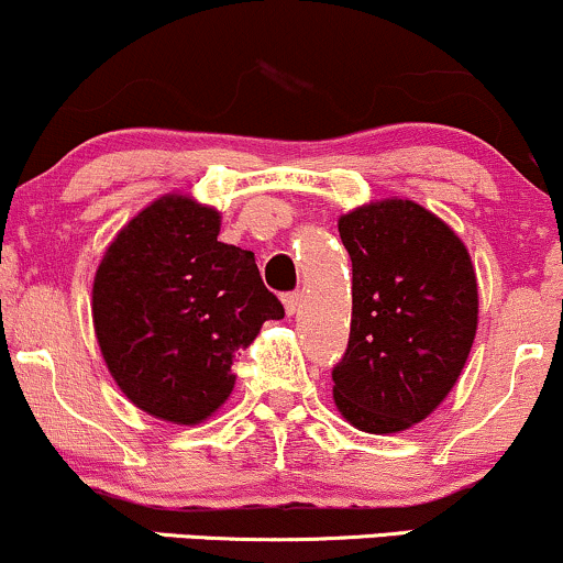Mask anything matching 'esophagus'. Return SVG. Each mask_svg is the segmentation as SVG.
Instances as JSON below:
<instances>
[{"label":"esophagus","instance_id":"34e87169","mask_svg":"<svg viewBox=\"0 0 563 563\" xmlns=\"http://www.w3.org/2000/svg\"><path fill=\"white\" fill-rule=\"evenodd\" d=\"M301 301H303V294H299V290L283 296V307H286L288 314H296V311L301 309Z\"/></svg>","mask_w":563,"mask_h":563}]
</instances>
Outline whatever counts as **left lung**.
<instances>
[{
    "label": "left lung",
    "mask_w": 563,
    "mask_h": 563,
    "mask_svg": "<svg viewBox=\"0 0 563 563\" xmlns=\"http://www.w3.org/2000/svg\"><path fill=\"white\" fill-rule=\"evenodd\" d=\"M354 269L349 349L333 367L335 406L364 432H401L449 396L477 333L470 252L409 199L338 220Z\"/></svg>",
    "instance_id": "obj_1"
}]
</instances>
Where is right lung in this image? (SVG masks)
<instances>
[{
  "mask_svg": "<svg viewBox=\"0 0 563 563\" xmlns=\"http://www.w3.org/2000/svg\"><path fill=\"white\" fill-rule=\"evenodd\" d=\"M217 235V209L167 194L114 235L93 277L107 369L141 411L173 424L212 417L235 385V354L286 314L254 254Z\"/></svg>",
  "mask_w": 563,
  "mask_h": 563,
  "instance_id": "1",
  "label": "right lung"
}]
</instances>
